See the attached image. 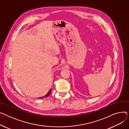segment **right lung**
I'll use <instances>...</instances> for the list:
<instances>
[{"label": "right lung", "instance_id": "1", "mask_svg": "<svg viewBox=\"0 0 129 129\" xmlns=\"http://www.w3.org/2000/svg\"><path fill=\"white\" fill-rule=\"evenodd\" d=\"M51 90H52V88H51L50 90H49V91H48V92H47L45 96H42V97H40V98H38V99H43V98H45V97H48L50 94V93H51Z\"/></svg>", "mask_w": 129, "mask_h": 129}]
</instances>
